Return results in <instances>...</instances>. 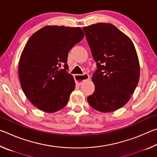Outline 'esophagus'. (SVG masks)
Wrapping results in <instances>:
<instances>
[{
	"instance_id": "obj_1",
	"label": "esophagus",
	"mask_w": 157,
	"mask_h": 157,
	"mask_svg": "<svg viewBox=\"0 0 157 157\" xmlns=\"http://www.w3.org/2000/svg\"><path fill=\"white\" fill-rule=\"evenodd\" d=\"M74 78H75L76 84L78 85H80L84 80H87V79H89V75L86 73H84L83 75L77 74V75H74Z\"/></svg>"
}]
</instances>
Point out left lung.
<instances>
[{
    "mask_svg": "<svg viewBox=\"0 0 157 157\" xmlns=\"http://www.w3.org/2000/svg\"><path fill=\"white\" fill-rule=\"evenodd\" d=\"M83 30L98 68L92 78L95 91L87 100L100 112L116 111L127 104L139 81L134 45L111 23H96Z\"/></svg>",
    "mask_w": 157,
    "mask_h": 157,
    "instance_id": "left-lung-1",
    "label": "left lung"
}]
</instances>
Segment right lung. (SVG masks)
<instances>
[{
    "label": "right lung",
    "mask_w": 157,
    "mask_h": 157,
    "mask_svg": "<svg viewBox=\"0 0 157 157\" xmlns=\"http://www.w3.org/2000/svg\"><path fill=\"white\" fill-rule=\"evenodd\" d=\"M79 27L47 25L29 39L21 53L18 76L28 100L39 109L53 113L67 104L75 88L66 72L68 52L84 38ZM62 65L65 68L59 69Z\"/></svg>",
    "instance_id": "right-lung-1"
}]
</instances>
